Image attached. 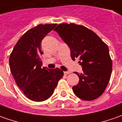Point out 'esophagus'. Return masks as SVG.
Wrapping results in <instances>:
<instances>
[{
  "label": "esophagus",
  "instance_id": "esophagus-1",
  "mask_svg": "<svg viewBox=\"0 0 122 122\" xmlns=\"http://www.w3.org/2000/svg\"><path fill=\"white\" fill-rule=\"evenodd\" d=\"M69 73H71V72L70 71H64V75H67L68 74H69Z\"/></svg>",
  "mask_w": 122,
  "mask_h": 122
}]
</instances>
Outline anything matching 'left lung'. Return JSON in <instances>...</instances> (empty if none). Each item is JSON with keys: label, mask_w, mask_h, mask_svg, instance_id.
I'll return each mask as SVG.
<instances>
[{"label": "left lung", "mask_w": 122, "mask_h": 122, "mask_svg": "<svg viewBox=\"0 0 122 122\" xmlns=\"http://www.w3.org/2000/svg\"><path fill=\"white\" fill-rule=\"evenodd\" d=\"M55 30L71 49V57L79 59L82 73L73 91L80 99L92 101L98 98L106 89L112 71L109 48L96 33L75 23H61Z\"/></svg>", "instance_id": "left-lung-1"}]
</instances>
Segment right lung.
I'll return each mask as SVG.
<instances>
[{
	"instance_id": "right-lung-1",
	"label": "right lung",
	"mask_w": 122,
	"mask_h": 122,
	"mask_svg": "<svg viewBox=\"0 0 122 122\" xmlns=\"http://www.w3.org/2000/svg\"><path fill=\"white\" fill-rule=\"evenodd\" d=\"M56 25L41 24L27 30L9 57L10 69L16 85L32 101L43 102L49 98L63 76V71L59 68L41 67V41Z\"/></svg>"
}]
</instances>
